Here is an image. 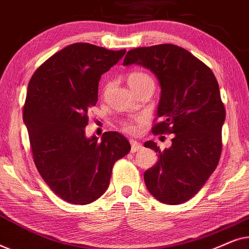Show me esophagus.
I'll use <instances>...</instances> for the list:
<instances>
[{
	"label": "esophagus",
	"instance_id": "1",
	"mask_svg": "<svg viewBox=\"0 0 249 249\" xmlns=\"http://www.w3.org/2000/svg\"><path fill=\"white\" fill-rule=\"evenodd\" d=\"M130 145H131V153H136V152L141 151V149L142 148V145L141 144V142H136V141H134V139H131L130 141Z\"/></svg>",
	"mask_w": 249,
	"mask_h": 249
}]
</instances>
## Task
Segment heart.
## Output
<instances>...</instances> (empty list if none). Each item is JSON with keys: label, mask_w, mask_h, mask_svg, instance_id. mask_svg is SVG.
Segmentation results:
<instances>
[{"label": "heart", "mask_w": 249, "mask_h": 249, "mask_svg": "<svg viewBox=\"0 0 249 249\" xmlns=\"http://www.w3.org/2000/svg\"><path fill=\"white\" fill-rule=\"evenodd\" d=\"M152 80V78L149 77V74L145 72H139V71H136V72H131L128 76V84L130 87H135L137 85L145 83V81ZM124 130L129 132V134H134L137 130V125H136L135 122L129 121L124 122Z\"/></svg>", "instance_id": "heart-1"}]
</instances>
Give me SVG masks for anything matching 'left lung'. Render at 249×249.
Masks as SVG:
<instances>
[{
	"mask_svg": "<svg viewBox=\"0 0 249 249\" xmlns=\"http://www.w3.org/2000/svg\"><path fill=\"white\" fill-rule=\"evenodd\" d=\"M138 64L159 79L160 122L154 135L173 134L170 148L161 151L153 141L145 147L159 153L146 170L148 192L161 203L177 205L199 192L219 164L226 108L212 70L188 51L173 44L130 50L124 66Z\"/></svg>",
	"mask_w": 249,
	"mask_h": 249,
	"instance_id": "8db88e82",
	"label": "left lung"
}]
</instances>
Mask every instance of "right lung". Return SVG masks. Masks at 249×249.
Returning <instances> with one entry per match:
<instances>
[{"mask_svg":"<svg viewBox=\"0 0 249 249\" xmlns=\"http://www.w3.org/2000/svg\"><path fill=\"white\" fill-rule=\"evenodd\" d=\"M124 53L71 44L45 61L28 84L22 118L34 162L44 181L68 203L86 205L100 198L113 164L130 152L127 138L117 131L104 132L101 142L85 135L101 76Z\"/></svg>","mask_w":249,"mask_h":249,"instance_id":"add662e5","label":"right lung"}]
</instances>
